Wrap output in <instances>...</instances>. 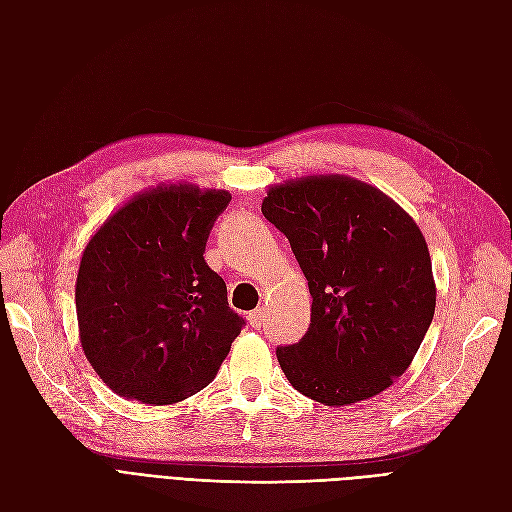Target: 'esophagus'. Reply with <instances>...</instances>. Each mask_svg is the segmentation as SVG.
<instances>
[{
  "instance_id": "esophagus-1",
  "label": "esophagus",
  "mask_w": 512,
  "mask_h": 512,
  "mask_svg": "<svg viewBox=\"0 0 512 512\" xmlns=\"http://www.w3.org/2000/svg\"><path fill=\"white\" fill-rule=\"evenodd\" d=\"M247 322H250L254 329H260V324L265 322V309H262V307L254 309V312H250V316H247Z\"/></svg>"
}]
</instances>
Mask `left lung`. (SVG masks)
<instances>
[{"mask_svg":"<svg viewBox=\"0 0 512 512\" xmlns=\"http://www.w3.org/2000/svg\"><path fill=\"white\" fill-rule=\"evenodd\" d=\"M262 215L286 235L312 294L307 333L275 350L288 382L324 406L389 389L436 312L421 228L393 198L346 175L273 185Z\"/></svg>","mask_w":512,"mask_h":512,"instance_id":"left-lung-1","label":"left lung"}]
</instances>
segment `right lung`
Returning <instances> with one entry per match:
<instances>
[{
	"instance_id": "obj_1",
	"label": "right lung",
	"mask_w": 512,
	"mask_h": 512,
	"mask_svg": "<svg viewBox=\"0 0 512 512\" xmlns=\"http://www.w3.org/2000/svg\"><path fill=\"white\" fill-rule=\"evenodd\" d=\"M226 190L158 185L94 232L76 275L87 361L108 389L143 404H177L215 378L243 318L205 262Z\"/></svg>"
}]
</instances>
